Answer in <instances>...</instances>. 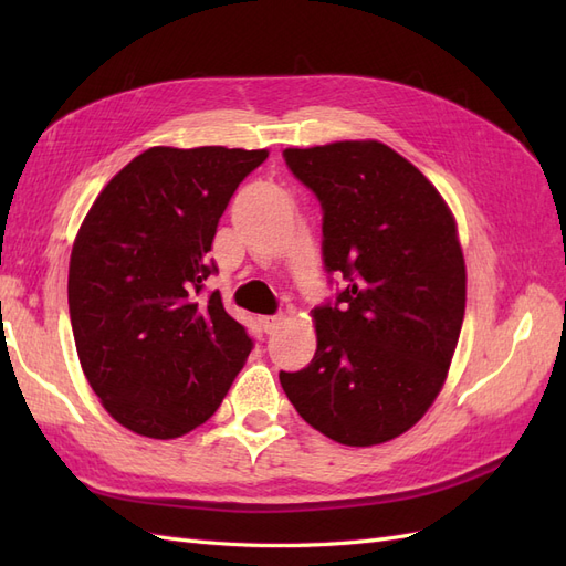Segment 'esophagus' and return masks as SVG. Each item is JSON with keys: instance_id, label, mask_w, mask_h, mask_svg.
Returning <instances> with one entry per match:
<instances>
[{"instance_id": "1", "label": "esophagus", "mask_w": 566, "mask_h": 566, "mask_svg": "<svg viewBox=\"0 0 566 566\" xmlns=\"http://www.w3.org/2000/svg\"><path fill=\"white\" fill-rule=\"evenodd\" d=\"M283 323V314H273V316H262V328H264V333H273L279 328V325Z\"/></svg>"}]
</instances>
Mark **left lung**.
Instances as JSON below:
<instances>
[{"mask_svg": "<svg viewBox=\"0 0 566 566\" xmlns=\"http://www.w3.org/2000/svg\"><path fill=\"white\" fill-rule=\"evenodd\" d=\"M323 210V266L342 279L314 310L312 364L281 370L290 403L345 447L410 430L447 380L465 316L455 221L418 167L380 142L285 148Z\"/></svg>", "mask_w": 566, "mask_h": 566, "instance_id": "obj_1", "label": "left lung"}]
</instances>
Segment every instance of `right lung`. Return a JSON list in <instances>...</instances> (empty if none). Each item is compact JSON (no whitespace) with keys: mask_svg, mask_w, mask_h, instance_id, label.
I'll list each match as a JSON object with an SVG mask.
<instances>
[{"mask_svg":"<svg viewBox=\"0 0 566 566\" xmlns=\"http://www.w3.org/2000/svg\"><path fill=\"white\" fill-rule=\"evenodd\" d=\"M266 150L156 146L108 181L84 217L67 306L84 375L127 430L175 439L210 420L254 339L221 295L217 224Z\"/></svg>","mask_w":566,"mask_h":566,"instance_id":"add662e5","label":"right lung"}]
</instances>
